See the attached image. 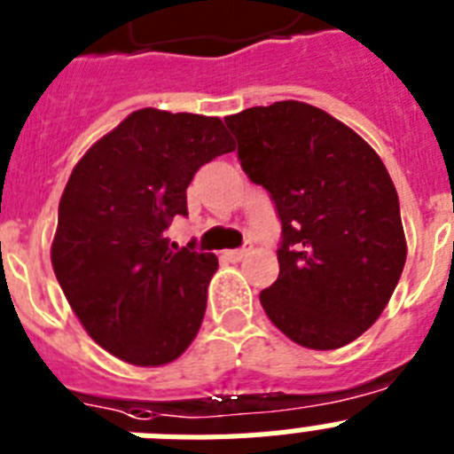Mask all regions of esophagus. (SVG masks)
I'll return each mask as SVG.
<instances>
[{
  "instance_id": "1",
  "label": "esophagus",
  "mask_w": 454,
  "mask_h": 454,
  "mask_svg": "<svg viewBox=\"0 0 454 454\" xmlns=\"http://www.w3.org/2000/svg\"><path fill=\"white\" fill-rule=\"evenodd\" d=\"M250 250H252L250 246L240 247V250H224L223 256L227 259V262H240V259H246V256L250 254Z\"/></svg>"
}]
</instances>
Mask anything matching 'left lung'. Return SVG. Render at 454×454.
Segmentation results:
<instances>
[{
	"mask_svg": "<svg viewBox=\"0 0 454 454\" xmlns=\"http://www.w3.org/2000/svg\"><path fill=\"white\" fill-rule=\"evenodd\" d=\"M240 166L275 200L279 277L259 300L277 330L336 350L380 318L407 259L398 192L377 152L348 124L284 99L224 118Z\"/></svg>",
	"mask_w": 454,
	"mask_h": 454,
	"instance_id": "1",
	"label": "left lung"
}]
</instances>
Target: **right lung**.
Here are the masks:
<instances>
[{
  "mask_svg": "<svg viewBox=\"0 0 454 454\" xmlns=\"http://www.w3.org/2000/svg\"><path fill=\"white\" fill-rule=\"evenodd\" d=\"M220 118L138 108L72 168L51 268L98 346L131 366H166L198 336L215 254L168 246L192 175L234 152Z\"/></svg>",
  "mask_w": 454,
  "mask_h": 454,
  "instance_id": "obj_1",
  "label": "right lung"
}]
</instances>
